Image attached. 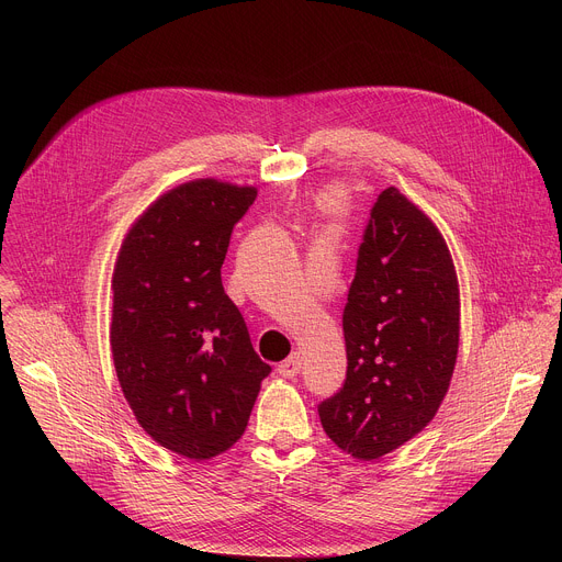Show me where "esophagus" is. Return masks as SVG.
Here are the masks:
<instances>
[{"mask_svg": "<svg viewBox=\"0 0 562 562\" xmlns=\"http://www.w3.org/2000/svg\"><path fill=\"white\" fill-rule=\"evenodd\" d=\"M300 367H302V356H300V351H293L284 362L278 364V373L284 378H293L300 373Z\"/></svg>", "mask_w": 562, "mask_h": 562, "instance_id": "1", "label": "esophagus"}]
</instances>
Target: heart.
I'll use <instances>...</instances> for the list:
<instances>
[{
  "instance_id": "obj_1",
  "label": "heart",
  "mask_w": 562,
  "mask_h": 562,
  "mask_svg": "<svg viewBox=\"0 0 562 562\" xmlns=\"http://www.w3.org/2000/svg\"><path fill=\"white\" fill-rule=\"evenodd\" d=\"M331 202H334V198H329V204H331Z\"/></svg>"
}]
</instances>
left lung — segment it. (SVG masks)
<instances>
[{
    "instance_id": "obj_1",
    "label": "left lung",
    "mask_w": 562,
    "mask_h": 562,
    "mask_svg": "<svg viewBox=\"0 0 562 562\" xmlns=\"http://www.w3.org/2000/svg\"><path fill=\"white\" fill-rule=\"evenodd\" d=\"M342 331L347 380L317 414L342 451L369 462L434 420L460 340L451 251L434 220L395 187L371 211Z\"/></svg>"
}]
</instances>
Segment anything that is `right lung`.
<instances>
[{"label": "right lung", "instance_id": "1", "mask_svg": "<svg viewBox=\"0 0 562 562\" xmlns=\"http://www.w3.org/2000/svg\"><path fill=\"white\" fill-rule=\"evenodd\" d=\"M258 187L184 182L126 231L113 267L111 353L137 425L202 462L243 438L271 367L254 351L220 269Z\"/></svg>", "mask_w": 562, "mask_h": 562}]
</instances>
